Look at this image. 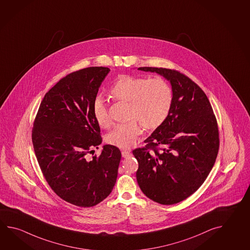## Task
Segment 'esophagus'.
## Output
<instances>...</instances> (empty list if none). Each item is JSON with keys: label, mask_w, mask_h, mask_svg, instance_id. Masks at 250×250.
Masks as SVG:
<instances>
[{"label": "esophagus", "mask_w": 250, "mask_h": 250, "mask_svg": "<svg viewBox=\"0 0 250 250\" xmlns=\"http://www.w3.org/2000/svg\"><path fill=\"white\" fill-rule=\"evenodd\" d=\"M121 154H122L123 158H129V157L131 156V152H130V151H128V150H123Z\"/></svg>", "instance_id": "34e87169"}]
</instances>
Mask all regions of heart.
Here are the masks:
<instances>
[{
    "label": "heart",
    "instance_id": "obj_1",
    "mask_svg": "<svg viewBox=\"0 0 250 250\" xmlns=\"http://www.w3.org/2000/svg\"><path fill=\"white\" fill-rule=\"evenodd\" d=\"M109 96L128 102V118L131 120L117 125L107 133L108 144L119 148H131L142 133V125L146 129H156L168 117L173 104V91L168 83L160 77H145L123 75L117 77L109 89ZM93 116L102 127L110 124L107 107L101 98L92 105Z\"/></svg>",
    "mask_w": 250,
    "mask_h": 250
}]
</instances>
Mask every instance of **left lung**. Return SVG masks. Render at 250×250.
<instances>
[{"mask_svg": "<svg viewBox=\"0 0 250 250\" xmlns=\"http://www.w3.org/2000/svg\"><path fill=\"white\" fill-rule=\"evenodd\" d=\"M138 70L162 76L173 91L168 117L145 140L144 148L133 151L138 184L153 201L176 204L193 194L213 168L219 149L217 122L205 92L184 74L150 66Z\"/></svg>", "mask_w": 250, "mask_h": 250, "instance_id": "left-lung-1", "label": "left lung"}]
</instances>
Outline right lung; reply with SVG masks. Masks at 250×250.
<instances>
[{"instance_id": "add662e5", "label": "right lung", "mask_w": 250, "mask_h": 250, "mask_svg": "<svg viewBox=\"0 0 250 250\" xmlns=\"http://www.w3.org/2000/svg\"><path fill=\"white\" fill-rule=\"evenodd\" d=\"M110 69L90 66L63 77L42 101L32 142L42 173L66 202L91 208L112 191L121 159L119 148L104 145L100 157L85 158L102 143L92 105Z\"/></svg>"}]
</instances>
